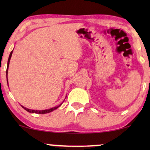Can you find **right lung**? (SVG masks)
I'll return each mask as SVG.
<instances>
[{"label":"right lung","mask_w":150,"mask_h":150,"mask_svg":"<svg viewBox=\"0 0 150 150\" xmlns=\"http://www.w3.org/2000/svg\"><path fill=\"white\" fill-rule=\"evenodd\" d=\"M13 50L11 51V52H10V54L9 56V59H8V61H7V71H6V76H7V85H8V79H7V74H8V69H9V62H10V59L11 58V55H12V53H13ZM62 103L61 104H59V106H55V107H53V108H51L50 109H46V110H32V109H29V108H27L26 107H24L22 105H21V106L22 108H24V109H25L26 111L29 112H32V113H38V114H46V113H48V112H50L53 111L54 110H56L57 108H59V106H60Z\"/></svg>","instance_id":"obj_1"}]
</instances>
